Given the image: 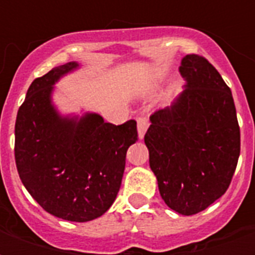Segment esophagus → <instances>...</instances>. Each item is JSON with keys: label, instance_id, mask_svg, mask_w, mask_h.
Instances as JSON below:
<instances>
[{"label": "esophagus", "instance_id": "34e87169", "mask_svg": "<svg viewBox=\"0 0 255 255\" xmlns=\"http://www.w3.org/2000/svg\"><path fill=\"white\" fill-rule=\"evenodd\" d=\"M138 138L142 140L144 136V133L147 131V128H149V122H147V119L146 117H138Z\"/></svg>", "mask_w": 255, "mask_h": 255}]
</instances>
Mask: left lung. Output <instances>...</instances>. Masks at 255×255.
<instances>
[{
    "instance_id": "left-lung-1",
    "label": "left lung",
    "mask_w": 255,
    "mask_h": 255,
    "mask_svg": "<svg viewBox=\"0 0 255 255\" xmlns=\"http://www.w3.org/2000/svg\"><path fill=\"white\" fill-rule=\"evenodd\" d=\"M179 71L184 90L150 116L149 164L164 202L192 216L230 187L241 154V129L230 87L206 58L187 54Z\"/></svg>"
}]
</instances>
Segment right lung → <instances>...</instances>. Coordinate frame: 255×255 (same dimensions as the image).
Listing matches in <instances>:
<instances>
[{
    "label": "right lung",
    "instance_id": "right-lung-1",
    "mask_svg": "<svg viewBox=\"0 0 255 255\" xmlns=\"http://www.w3.org/2000/svg\"><path fill=\"white\" fill-rule=\"evenodd\" d=\"M79 67L71 61L31 83L16 117L14 160L21 183L47 213L84 223L115 202L138 132L135 120L115 126L94 112H58L54 84Z\"/></svg>",
    "mask_w": 255,
    "mask_h": 255
}]
</instances>
